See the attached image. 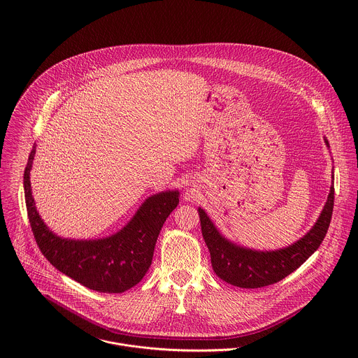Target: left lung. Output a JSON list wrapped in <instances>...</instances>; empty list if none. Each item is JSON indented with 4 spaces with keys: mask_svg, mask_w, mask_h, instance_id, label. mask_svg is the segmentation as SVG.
<instances>
[{
    "mask_svg": "<svg viewBox=\"0 0 358 358\" xmlns=\"http://www.w3.org/2000/svg\"><path fill=\"white\" fill-rule=\"evenodd\" d=\"M324 142L329 148L327 138H324ZM331 178L332 183L327 203L313 227L294 244L278 250L260 251L233 243L217 230L208 213L199 206L203 237L216 275L234 287L262 288L281 281L302 266L318 250L331 223L335 196L334 166Z\"/></svg>",
    "mask_w": 358,
    "mask_h": 358,
    "instance_id": "left-lung-1",
    "label": "left lung"
}]
</instances>
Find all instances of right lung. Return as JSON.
<instances>
[{"label": "right lung", "instance_id": "1", "mask_svg": "<svg viewBox=\"0 0 358 358\" xmlns=\"http://www.w3.org/2000/svg\"><path fill=\"white\" fill-rule=\"evenodd\" d=\"M34 155L36 143L24 169L23 189L29 222L43 255L59 271L98 292L121 294L136 285L152 264L164 222L179 204V190H165L148 197L131 220L108 237L64 238L52 231L37 210L30 182Z\"/></svg>", "mask_w": 358, "mask_h": 358}]
</instances>
